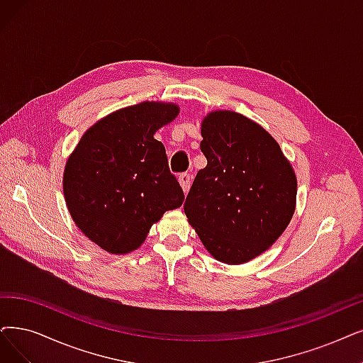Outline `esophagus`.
Masks as SVG:
<instances>
[{"mask_svg": "<svg viewBox=\"0 0 363 363\" xmlns=\"http://www.w3.org/2000/svg\"><path fill=\"white\" fill-rule=\"evenodd\" d=\"M179 183H180V186H182V189H183L184 194L189 192V187H191V183H192L191 174H187V172L180 174V176H179Z\"/></svg>", "mask_w": 363, "mask_h": 363, "instance_id": "obj_1", "label": "esophagus"}]
</instances>
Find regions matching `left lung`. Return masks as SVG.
Segmentation results:
<instances>
[{"instance_id":"1","label":"left lung","mask_w":363,"mask_h":363,"mask_svg":"<svg viewBox=\"0 0 363 363\" xmlns=\"http://www.w3.org/2000/svg\"><path fill=\"white\" fill-rule=\"evenodd\" d=\"M201 135L207 167L196 174L184 213L214 259L245 264L291 223L296 174L272 135L240 113L210 111Z\"/></svg>"}]
</instances>
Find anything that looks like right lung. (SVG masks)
I'll return each instance as SVG.
<instances>
[{
  "label": "right lung",
  "instance_id": "obj_1",
  "mask_svg": "<svg viewBox=\"0 0 363 363\" xmlns=\"http://www.w3.org/2000/svg\"><path fill=\"white\" fill-rule=\"evenodd\" d=\"M179 113L177 104L161 101L116 110L94 123L68 156L62 177L67 208L103 250H137L152 225L183 204L164 144L153 137Z\"/></svg>",
  "mask_w": 363,
  "mask_h": 363
}]
</instances>
